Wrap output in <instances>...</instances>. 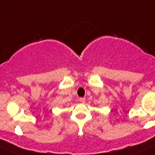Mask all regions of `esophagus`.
I'll use <instances>...</instances> for the list:
<instances>
[{
    "label": "esophagus",
    "instance_id": "obj_1",
    "mask_svg": "<svg viewBox=\"0 0 155 155\" xmlns=\"http://www.w3.org/2000/svg\"><path fill=\"white\" fill-rule=\"evenodd\" d=\"M79 101L81 102V103H85V97H79Z\"/></svg>",
    "mask_w": 155,
    "mask_h": 155
}]
</instances>
